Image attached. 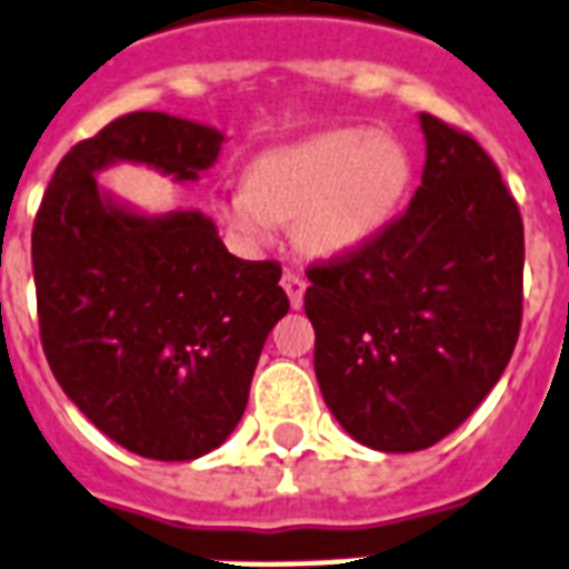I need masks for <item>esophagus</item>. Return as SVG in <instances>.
I'll return each mask as SVG.
<instances>
[{"instance_id":"obj_1","label":"esophagus","mask_w":569,"mask_h":569,"mask_svg":"<svg viewBox=\"0 0 569 569\" xmlns=\"http://www.w3.org/2000/svg\"><path fill=\"white\" fill-rule=\"evenodd\" d=\"M280 286H283V292L289 295V303H292V309L303 307V292H307V280H303V277L292 274V271H286L283 280H280Z\"/></svg>"}]
</instances>
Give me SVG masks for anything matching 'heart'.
I'll return each mask as SVG.
<instances>
[{"label":"heart","mask_w":569,"mask_h":569,"mask_svg":"<svg viewBox=\"0 0 569 569\" xmlns=\"http://www.w3.org/2000/svg\"><path fill=\"white\" fill-rule=\"evenodd\" d=\"M402 141L365 127L280 147L251 164L248 184L217 196V217L246 251H262L295 222L300 248L321 260L350 257L385 233L410 188Z\"/></svg>","instance_id":"b5f03b06"}]
</instances>
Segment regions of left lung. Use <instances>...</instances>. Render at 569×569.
I'll return each instance as SVG.
<instances>
[{
	"mask_svg": "<svg viewBox=\"0 0 569 569\" xmlns=\"http://www.w3.org/2000/svg\"><path fill=\"white\" fill-rule=\"evenodd\" d=\"M422 184L379 240L309 269L315 376L332 417L376 451L457 431L503 376L520 332L523 222L495 161L419 112Z\"/></svg>",
	"mask_w": 569,
	"mask_h": 569,
	"instance_id": "1",
	"label": "left lung"
}]
</instances>
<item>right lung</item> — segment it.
Here are the masks:
<instances>
[{"label": "right lung", "instance_id": "add662e5", "mask_svg": "<svg viewBox=\"0 0 569 569\" xmlns=\"http://www.w3.org/2000/svg\"><path fill=\"white\" fill-rule=\"evenodd\" d=\"M222 141L176 114H123L66 152L33 222L51 373L98 431L150 460H196L226 442L289 298L280 266L228 254L211 217L138 211L98 176L130 161L196 181Z\"/></svg>", "mask_w": 569, "mask_h": 569}]
</instances>
